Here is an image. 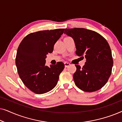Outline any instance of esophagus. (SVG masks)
Segmentation results:
<instances>
[{"instance_id": "esophagus-1", "label": "esophagus", "mask_w": 122, "mask_h": 122, "mask_svg": "<svg viewBox=\"0 0 122 122\" xmlns=\"http://www.w3.org/2000/svg\"><path fill=\"white\" fill-rule=\"evenodd\" d=\"M64 66H65V67H67V66H70V63H68V62H65L64 63Z\"/></svg>"}]
</instances>
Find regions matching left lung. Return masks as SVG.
I'll return each instance as SVG.
<instances>
[{
    "mask_svg": "<svg viewBox=\"0 0 122 122\" xmlns=\"http://www.w3.org/2000/svg\"><path fill=\"white\" fill-rule=\"evenodd\" d=\"M64 34L74 40L76 54L86 58L82 68L75 65L76 70L73 79L76 86L86 92L101 89L111 76L113 64L111 49L107 41L96 31L84 28L66 29Z\"/></svg>",
    "mask_w": 122,
    "mask_h": 122,
    "instance_id": "8db88e82",
    "label": "left lung"
}]
</instances>
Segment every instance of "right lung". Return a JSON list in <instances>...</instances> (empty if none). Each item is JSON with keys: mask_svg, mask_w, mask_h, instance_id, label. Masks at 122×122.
<instances>
[{"mask_svg": "<svg viewBox=\"0 0 122 122\" xmlns=\"http://www.w3.org/2000/svg\"><path fill=\"white\" fill-rule=\"evenodd\" d=\"M64 29L41 30L25 36L18 46L15 64L19 77L31 92L41 94L53 89L64 68L58 61L46 66V54L53 52L54 46Z\"/></svg>", "mask_w": 122, "mask_h": 122, "instance_id": "right-lung-1", "label": "right lung"}]
</instances>
